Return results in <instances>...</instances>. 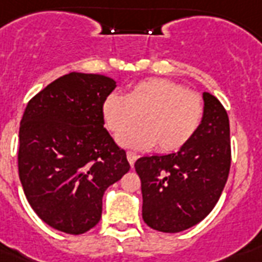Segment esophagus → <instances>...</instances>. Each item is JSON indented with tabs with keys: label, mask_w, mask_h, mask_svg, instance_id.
Listing matches in <instances>:
<instances>
[{
	"label": "esophagus",
	"mask_w": 262,
	"mask_h": 262,
	"mask_svg": "<svg viewBox=\"0 0 262 262\" xmlns=\"http://www.w3.org/2000/svg\"><path fill=\"white\" fill-rule=\"evenodd\" d=\"M138 159V154L134 153V151H127V160H128L129 165L133 167L134 164H135V161H137Z\"/></svg>",
	"instance_id": "1"
}]
</instances>
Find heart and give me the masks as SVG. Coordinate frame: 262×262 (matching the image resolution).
Wrapping results in <instances>:
<instances>
[{"mask_svg": "<svg viewBox=\"0 0 262 262\" xmlns=\"http://www.w3.org/2000/svg\"><path fill=\"white\" fill-rule=\"evenodd\" d=\"M205 112L204 99L179 82L147 78L125 94H109L101 106L103 123L113 134L122 133L140 117L141 124L120 134L121 146L147 150L159 145L163 153L182 149L195 135Z\"/></svg>", "mask_w": 262, "mask_h": 262, "instance_id": "b5f03b06", "label": "heart"}]
</instances>
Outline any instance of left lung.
<instances>
[{
	"label": "left lung",
	"mask_w": 262,
	"mask_h": 262,
	"mask_svg": "<svg viewBox=\"0 0 262 262\" xmlns=\"http://www.w3.org/2000/svg\"><path fill=\"white\" fill-rule=\"evenodd\" d=\"M195 135L178 153L137 160L142 217L150 228L180 232L208 216L222 195L231 167L230 120L222 102L204 93Z\"/></svg>",
	"instance_id": "1"
}]
</instances>
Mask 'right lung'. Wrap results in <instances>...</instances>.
Instances as JSON below:
<instances>
[{
  "label": "right lung",
  "instance_id": "right-lung-1",
  "mask_svg": "<svg viewBox=\"0 0 262 262\" xmlns=\"http://www.w3.org/2000/svg\"><path fill=\"white\" fill-rule=\"evenodd\" d=\"M115 87L108 76L71 72L28 101L19 178L34 212L54 230L79 235L97 226L103 192L129 171L125 150L103 128L101 106Z\"/></svg>",
  "mask_w": 262,
  "mask_h": 262
}]
</instances>
